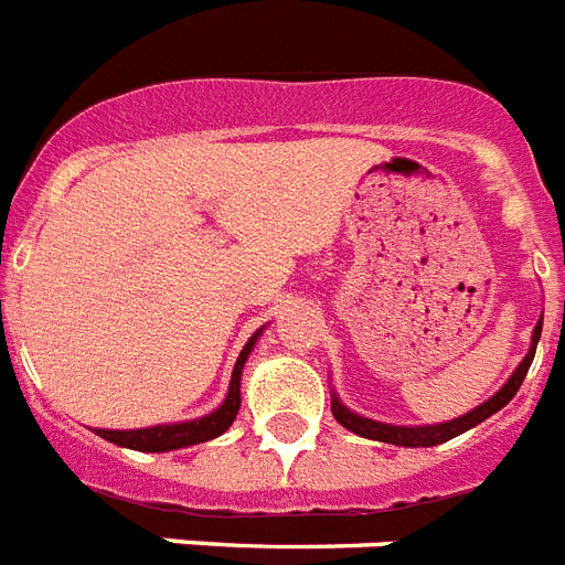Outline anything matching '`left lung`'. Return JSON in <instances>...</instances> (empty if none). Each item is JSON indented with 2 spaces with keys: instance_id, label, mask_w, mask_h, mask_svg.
I'll use <instances>...</instances> for the list:
<instances>
[{
  "instance_id": "8db88e82",
  "label": "left lung",
  "mask_w": 565,
  "mask_h": 565,
  "mask_svg": "<svg viewBox=\"0 0 565 565\" xmlns=\"http://www.w3.org/2000/svg\"><path fill=\"white\" fill-rule=\"evenodd\" d=\"M540 332H543V320L534 327V335H531V350L527 355L522 359L516 370H513V376L508 379V385L493 396V399H487L484 405H478L472 408L469 414L458 419H449V423H437V426H419V428H411V426H387V423H376V419H367V417H359L353 414L350 408L332 399V417L341 423L344 428L355 431V435L367 437V440H379V444H394V446H437V444H446V440H452V437L463 435L469 431L472 426H478L481 419L493 417L495 411H502L504 405L511 403L513 396H516L519 385H522V379L527 376V367H531V361H534L536 353V341H540Z\"/></svg>"
}]
</instances>
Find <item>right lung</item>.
Here are the masks:
<instances>
[{"mask_svg":"<svg viewBox=\"0 0 565 565\" xmlns=\"http://www.w3.org/2000/svg\"><path fill=\"white\" fill-rule=\"evenodd\" d=\"M262 332V329H259ZM256 332L250 341L245 344L242 355H238L236 367H233V379H230L227 399L221 403L218 411H212L201 419H189V423H174V426H154V428H134V431H110V428H98L96 435L110 440L116 446H128V449H137V452H171V449H183V446H195L212 440V437L224 435L233 419L238 414V405H242V396H238V382H242V367H245L247 355L254 350Z\"/></svg>","mask_w":565,"mask_h":565,"instance_id":"add662e5","label":"right lung"}]
</instances>
